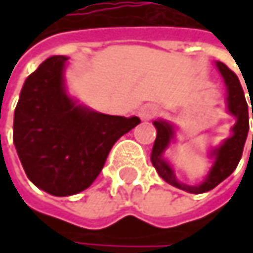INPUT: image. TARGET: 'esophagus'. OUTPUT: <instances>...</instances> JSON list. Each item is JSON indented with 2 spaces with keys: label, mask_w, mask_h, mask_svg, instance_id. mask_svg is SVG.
Segmentation results:
<instances>
[{
  "label": "esophagus",
  "mask_w": 253,
  "mask_h": 253,
  "mask_svg": "<svg viewBox=\"0 0 253 253\" xmlns=\"http://www.w3.org/2000/svg\"><path fill=\"white\" fill-rule=\"evenodd\" d=\"M157 114H158V107L154 105V104H146V105L142 107L140 111H139V116H140L143 120H149V119L155 117Z\"/></svg>",
  "instance_id": "esophagus-1"
}]
</instances>
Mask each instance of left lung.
Masks as SVG:
<instances>
[{
	"mask_svg": "<svg viewBox=\"0 0 253 253\" xmlns=\"http://www.w3.org/2000/svg\"><path fill=\"white\" fill-rule=\"evenodd\" d=\"M215 66L220 70L221 76L224 77V82H226V86H227L228 113L236 117V125L231 128L233 134L224 140V143L221 146L211 151V157H214V166L211 167L208 176L205 177V180L201 184L187 186V184H183V183L177 181L176 176H174V170L171 169V166L163 157L164 151L169 148V145H170V142H171V139L174 136L173 126L170 123H167V122H163V120L154 122V126L157 128V139H155L152 154H151L152 166L155 167L158 174L163 177L167 183L176 186L178 189H183V190H186L189 193L208 192V190L214 189L215 186H218L224 178H227L236 170V167H237V164H239V161L242 158L243 146H245V142H246V137H248L249 114H248V104H246L245 93H243V89L240 86V82H239L237 76L228 69L224 63L217 61Z\"/></svg>",
	"mask_w": 253,
	"mask_h": 253,
	"instance_id": "left-lung-1",
	"label": "left lung"
}]
</instances>
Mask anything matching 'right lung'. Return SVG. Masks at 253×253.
Here are the masks:
<instances>
[{
  "label": "right lung",
  "mask_w": 253,
  "mask_h": 253,
  "mask_svg": "<svg viewBox=\"0 0 253 253\" xmlns=\"http://www.w3.org/2000/svg\"><path fill=\"white\" fill-rule=\"evenodd\" d=\"M69 58L54 55L26 79L14 111L13 142L29 180L54 196L87 189L113 145L139 117L95 113L77 105L64 86Z\"/></svg>",
  "instance_id": "obj_1"
}]
</instances>
